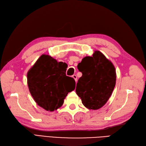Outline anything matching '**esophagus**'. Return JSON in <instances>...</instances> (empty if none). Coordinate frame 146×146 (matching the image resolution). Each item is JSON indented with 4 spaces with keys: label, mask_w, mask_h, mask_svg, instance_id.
<instances>
[{
    "label": "esophagus",
    "mask_w": 146,
    "mask_h": 146,
    "mask_svg": "<svg viewBox=\"0 0 146 146\" xmlns=\"http://www.w3.org/2000/svg\"><path fill=\"white\" fill-rule=\"evenodd\" d=\"M72 77L74 78V80H75V81L76 82L77 81V76H76V74H73V75L72 76Z\"/></svg>",
    "instance_id": "1"
}]
</instances>
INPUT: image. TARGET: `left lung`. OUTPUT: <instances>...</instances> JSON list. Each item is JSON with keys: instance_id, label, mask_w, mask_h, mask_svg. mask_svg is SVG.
I'll return each instance as SVG.
<instances>
[{"instance_id": "obj_1", "label": "left lung", "mask_w": 146, "mask_h": 146, "mask_svg": "<svg viewBox=\"0 0 146 146\" xmlns=\"http://www.w3.org/2000/svg\"><path fill=\"white\" fill-rule=\"evenodd\" d=\"M77 67L83 74L76 84L77 95L88 109H99L107 103L115 88V66L102 52L96 50L92 57L83 58Z\"/></svg>"}]
</instances>
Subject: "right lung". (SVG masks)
<instances>
[{
	"label": "right lung",
	"mask_w": 146,
	"mask_h": 146,
	"mask_svg": "<svg viewBox=\"0 0 146 146\" xmlns=\"http://www.w3.org/2000/svg\"><path fill=\"white\" fill-rule=\"evenodd\" d=\"M66 68L65 63L43 54L28 71L29 92L37 105L47 111L60 107L68 93L75 88V81L66 75Z\"/></svg>",
	"instance_id": "right-lung-1"
}]
</instances>
